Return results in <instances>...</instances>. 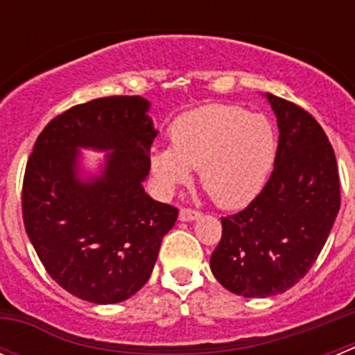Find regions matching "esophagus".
<instances>
[{"label":"esophagus","mask_w":355,"mask_h":355,"mask_svg":"<svg viewBox=\"0 0 355 355\" xmlns=\"http://www.w3.org/2000/svg\"><path fill=\"white\" fill-rule=\"evenodd\" d=\"M200 213L196 211V209L192 208H181L180 211V220L181 222H192L196 220V218H199Z\"/></svg>","instance_id":"1"}]
</instances>
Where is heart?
Masks as SVG:
<instances>
[{
    "label": "heart",
    "mask_w": 355,
    "mask_h": 355,
    "mask_svg": "<svg viewBox=\"0 0 355 355\" xmlns=\"http://www.w3.org/2000/svg\"><path fill=\"white\" fill-rule=\"evenodd\" d=\"M172 147L150 153V168L163 190L190 181L200 184L216 206L236 209L258 197L277 156L270 121L233 105H208L175 119Z\"/></svg>",
    "instance_id": "obj_1"
}]
</instances>
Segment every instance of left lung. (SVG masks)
Instances as JSON below:
<instances>
[{
	"instance_id": "1",
	"label": "left lung",
	"mask_w": 355,
	"mask_h": 355,
	"mask_svg": "<svg viewBox=\"0 0 355 355\" xmlns=\"http://www.w3.org/2000/svg\"><path fill=\"white\" fill-rule=\"evenodd\" d=\"M277 117L274 171L245 209L222 216V238L209 258L229 291L265 299L297 284L316 261L340 211L336 156L311 114L266 94Z\"/></svg>"
}]
</instances>
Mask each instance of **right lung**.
<instances>
[{"label": "right lung", "mask_w": 355, "mask_h": 355, "mask_svg": "<svg viewBox=\"0 0 355 355\" xmlns=\"http://www.w3.org/2000/svg\"><path fill=\"white\" fill-rule=\"evenodd\" d=\"M140 96L92 99L39 135L23 181V220L53 281L87 302L130 299L155 268L178 208L146 193L158 131ZM110 150L99 176L79 175V147Z\"/></svg>", "instance_id": "1"}]
</instances>
